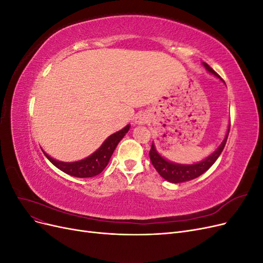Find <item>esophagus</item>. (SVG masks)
I'll list each match as a JSON object with an SVG mask.
<instances>
[{
  "mask_svg": "<svg viewBox=\"0 0 263 263\" xmlns=\"http://www.w3.org/2000/svg\"><path fill=\"white\" fill-rule=\"evenodd\" d=\"M147 122H148V116L144 113H140L139 115L136 116V118H135V123L138 124V125L146 124Z\"/></svg>",
  "mask_w": 263,
  "mask_h": 263,
  "instance_id": "esophagus-1",
  "label": "esophagus"
}]
</instances>
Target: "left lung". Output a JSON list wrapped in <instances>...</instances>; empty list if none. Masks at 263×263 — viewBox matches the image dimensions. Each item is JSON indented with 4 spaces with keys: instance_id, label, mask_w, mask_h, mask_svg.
Listing matches in <instances>:
<instances>
[{
    "instance_id": "obj_1",
    "label": "left lung",
    "mask_w": 263,
    "mask_h": 263,
    "mask_svg": "<svg viewBox=\"0 0 263 263\" xmlns=\"http://www.w3.org/2000/svg\"><path fill=\"white\" fill-rule=\"evenodd\" d=\"M204 67L206 70L210 71L211 73L215 74L217 78L221 79L215 71L208 65V63H204ZM230 129V124L227 130V135L225 139L222 140L220 146L217 148V150L213 153L210 157H208L205 160L201 161L200 163H195V164H190V165H183V164H176L169 162L168 160H165L160 155L157 153V150L155 148V145H151L150 151H149V157L153 165L155 166V169L157 172L160 174V176L171 183H181V182H186L190 180H193L197 177H200L201 174L208 171L211 166L215 163V161L217 160L218 157L220 156L221 151L224 150L226 141L228 138V134Z\"/></svg>"
}]
</instances>
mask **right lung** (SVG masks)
I'll return each instance as SVG.
<instances>
[{
  "instance_id": "add662e5",
  "label": "right lung",
  "mask_w": 263,
  "mask_h": 263,
  "mask_svg": "<svg viewBox=\"0 0 263 263\" xmlns=\"http://www.w3.org/2000/svg\"><path fill=\"white\" fill-rule=\"evenodd\" d=\"M129 125H127L122 130H119L110 136L103 142V145L95 151L93 155L87 157L81 161L77 162H60L50 158L48 155L45 156L48 158V160L57 166L59 170L65 172L71 177L77 178H91L100 174L105 166L107 165L110 157H112L118 142L122 140L125 136V134L129 130Z\"/></svg>"
}]
</instances>
